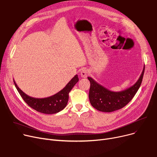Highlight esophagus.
Returning <instances> with one entry per match:
<instances>
[{
    "label": "esophagus",
    "mask_w": 157,
    "mask_h": 157,
    "mask_svg": "<svg viewBox=\"0 0 157 157\" xmlns=\"http://www.w3.org/2000/svg\"><path fill=\"white\" fill-rule=\"evenodd\" d=\"M89 74V71L88 70H86V69H84L80 71V76L82 78H86L88 76Z\"/></svg>",
    "instance_id": "obj_1"
}]
</instances>
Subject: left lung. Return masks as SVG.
Masks as SVG:
<instances>
[{
    "label": "left lung",
    "instance_id": "left-lung-1",
    "mask_svg": "<svg viewBox=\"0 0 157 157\" xmlns=\"http://www.w3.org/2000/svg\"><path fill=\"white\" fill-rule=\"evenodd\" d=\"M145 66L138 80L129 88L122 91L114 92L97 83L91 77H87L90 82L89 98L91 105L96 110L110 113L124 107L132 100L137 92L143 81Z\"/></svg>",
    "mask_w": 157,
    "mask_h": 157
}]
</instances>
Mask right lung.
I'll use <instances>...</instances> for the list:
<instances>
[{
	"label": "right lung",
	"instance_id": "1",
	"mask_svg": "<svg viewBox=\"0 0 157 157\" xmlns=\"http://www.w3.org/2000/svg\"><path fill=\"white\" fill-rule=\"evenodd\" d=\"M78 75H76L61 91L56 94L47 97V98H36L28 96L22 91L13 80L14 86H15L21 98H23L25 103H27V105L36 111L47 114H52L59 113L66 107L68 101V94L73 86L78 82Z\"/></svg>",
	"mask_w": 157,
	"mask_h": 157
}]
</instances>
